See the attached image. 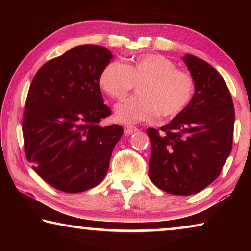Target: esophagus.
I'll use <instances>...</instances> for the list:
<instances>
[{
    "label": "esophagus",
    "mask_w": 251,
    "mask_h": 251,
    "mask_svg": "<svg viewBox=\"0 0 251 251\" xmlns=\"http://www.w3.org/2000/svg\"><path fill=\"white\" fill-rule=\"evenodd\" d=\"M124 131H125V135H131L135 131H137V127H135L133 125H125L124 126Z\"/></svg>",
    "instance_id": "34e87169"
}]
</instances>
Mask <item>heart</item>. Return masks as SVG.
<instances>
[{
  "label": "heart",
  "mask_w": 251,
  "mask_h": 251,
  "mask_svg": "<svg viewBox=\"0 0 251 251\" xmlns=\"http://www.w3.org/2000/svg\"><path fill=\"white\" fill-rule=\"evenodd\" d=\"M138 85L139 95L118 103L115 118L124 124L152 122L159 115L173 118L190 104L195 92L193 77L176 70L175 63L159 54H144L127 64L109 62L101 70L99 84L109 97L122 100Z\"/></svg>",
  "instance_id": "obj_1"
}]
</instances>
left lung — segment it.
Listing matches in <instances>:
<instances>
[{
    "label": "left lung",
    "instance_id": "8db88e82",
    "mask_svg": "<svg viewBox=\"0 0 251 251\" xmlns=\"http://www.w3.org/2000/svg\"><path fill=\"white\" fill-rule=\"evenodd\" d=\"M195 93L190 104L163 133L148 128L151 152L148 176L168 194L188 196L210 185L222 172L232 147L235 110L218 71L186 54Z\"/></svg>",
    "mask_w": 251,
    "mask_h": 251
}]
</instances>
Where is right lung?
<instances>
[{"label":"right lung","mask_w":251,"mask_h":251,"mask_svg":"<svg viewBox=\"0 0 251 251\" xmlns=\"http://www.w3.org/2000/svg\"><path fill=\"white\" fill-rule=\"evenodd\" d=\"M113 57L103 46H75L45 63L29 86L22 124L25 156L61 192L82 193L101 182L124 131L117 124L100 125L112 110L99 77Z\"/></svg>","instance_id":"add662e5"}]
</instances>
